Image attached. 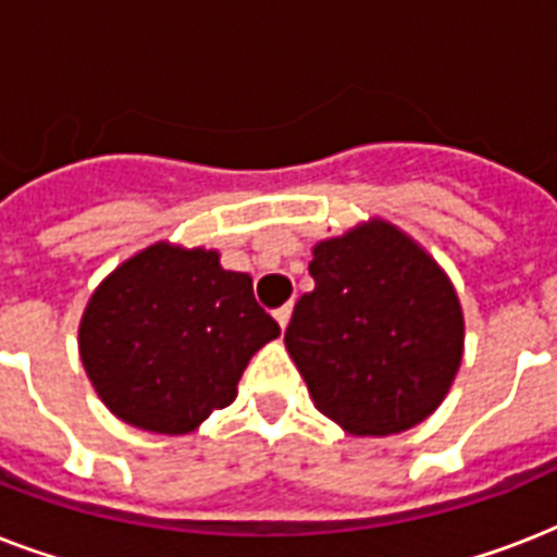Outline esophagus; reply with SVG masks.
<instances>
[{
    "label": "esophagus",
    "instance_id": "1",
    "mask_svg": "<svg viewBox=\"0 0 557 557\" xmlns=\"http://www.w3.org/2000/svg\"><path fill=\"white\" fill-rule=\"evenodd\" d=\"M274 318H277V323H280V330H286L288 326V318H292V306H280L277 312H274Z\"/></svg>",
    "mask_w": 557,
    "mask_h": 557
}]
</instances>
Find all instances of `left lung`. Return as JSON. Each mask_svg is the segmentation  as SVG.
I'll list each match as a JSON object with an SVG mask.
<instances>
[{
  "mask_svg": "<svg viewBox=\"0 0 557 557\" xmlns=\"http://www.w3.org/2000/svg\"><path fill=\"white\" fill-rule=\"evenodd\" d=\"M312 292L286 349L314 407L356 436L413 428L442 405L466 323L448 274L396 225L372 219L314 245Z\"/></svg>",
  "mask_w": 557,
  "mask_h": 557,
  "instance_id": "obj_1",
  "label": "left lung"
}]
</instances>
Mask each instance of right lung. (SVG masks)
I'll list each match as a JSON object with an SVG mask.
<instances>
[{"label":"right lung","mask_w":557,"mask_h":557,"mask_svg":"<svg viewBox=\"0 0 557 557\" xmlns=\"http://www.w3.org/2000/svg\"><path fill=\"white\" fill-rule=\"evenodd\" d=\"M277 335L248 274L222 269L216 251L156 243L95 288L81 361L117 419L178 436L234 401L251 356Z\"/></svg>","instance_id":"add662e5"}]
</instances>
